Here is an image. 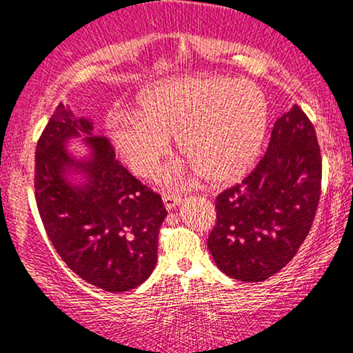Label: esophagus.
Returning <instances> with one entry per match:
<instances>
[{
	"instance_id": "1",
	"label": "esophagus",
	"mask_w": 353,
	"mask_h": 353,
	"mask_svg": "<svg viewBox=\"0 0 353 353\" xmlns=\"http://www.w3.org/2000/svg\"><path fill=\"white\" fill-rule=\"evenodd\" d=\"M182 201V196L177 195V193H163V203H165L166 210H172V208H176L177 205H181Z\"/></svg>"
}]
</instances>
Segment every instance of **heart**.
Listing matches in <instances>:
<instances>
[{
  "label": "heart",
  "mask_w": 353,
  "mask_h": 353,
  "mask_svg": "<svg viewBox=\"0 0 353 353\" xmlns=\"http://www.w3.org/2000/svg\"><path fill=\"white\" fill-rule=\"evenodd\" d=\"M267 129V103L250 84L228 78L190 77L147 92L137 115L120 113L110 139L137 176L150 179L171 152V137L208 182L245 176L259 157ZM182 172H170L179 181Z\"/></svg>",
  "instance_id": "heart-1"
}]
</instances>
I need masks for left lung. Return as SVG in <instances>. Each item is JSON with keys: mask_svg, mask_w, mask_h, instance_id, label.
I'll return each instance as SVG.
<instances>
[{"mask_svg": "<svg viewBox=\"0 0 353 353\" xmlns=\"http://www.w3.org/2000/svg\"><path fill=\"white\" fill-rule=\"evenodd\" d=\"M321 193V155L312 121L294 105L272 129L265 155L216 198L208 238L216 264L240 281H264L296 256Z\"/></svg>", "mask_w": 353, "mask_h": 353, "instance_id": "8db88e82", "label": "left lung"}]
</instances>
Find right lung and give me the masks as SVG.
<instances>
[{
    "mask_svg": "<svg viewBox=\"0 0 353 353\" xmlns=\"http://www.w3.org/2000/svg\"><path fill=\"white\" fill-rule=\"evenodd\" d=\"M86 118L61 102L38 139L34 198L44 230L62 261L89 285L123 292L147 280L157 264L158 233L166 217L160 193L143 185L115 158L107 137L92 136ZM84 135L92 158L78 162L65 150ZM87 177L73 186L65 172Z\"/></svg>",
    "mask_w": 353,
    "mask_h": 353,
    "instance_id": "obj_1",
    "label": "right lung"
}]
</instances>
